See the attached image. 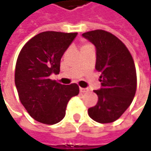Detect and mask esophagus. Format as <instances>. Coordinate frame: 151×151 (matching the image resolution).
Segmentation results:
<instances>
[{
	"label": "esophagus",
	"mask_w": 151,
	"mask_h": 151,
	"mask_svg": "<svg viewBox=\"0 0 151 151\" xmlns=\"http://www.w3.org/2000/svg\"><path fill=\"white\" fill-rule=\"evenodd\" d=\"M80 91L82 92V93H85V92H88L89 90L87 88H82V87H80Z\"/></svg>",
	"instance_id": "34e87169"
}]
</instances>
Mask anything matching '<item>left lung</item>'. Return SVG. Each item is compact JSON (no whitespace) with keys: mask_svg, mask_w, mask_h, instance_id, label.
Wrapping results in <instances>:
<instances>
[{"mask_svg":"<svg viewBox=\"0 0 151 151\" xmlns=\"http://www.w3.org/2000/svg\"><path fill=\"white\" fill-rule=\"evenodd\" d=\"M82 36L95 45L96 70L101 72V87L94 91L98 101L88 109V114L97 123H113L130 106L135 95L134 62L124 44L111 32L98 29Z\"/></svg>","mask_w":151,"mask_h":151,"instance_id":"1","label":"left lung"}]
</instances>
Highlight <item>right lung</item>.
Segmentation results:
<instances>
[{
  "mask_svg": "<svg viewBox=\"0 0 151 151\" xmlns=\"http://www.w3.org/2000/svg\"><path fill=\"white\" fill-rule=\"evenodd\" d=\"M77 32L47 31L32 38L20 51L15 85L22 104L36 121L55 124L65 116L67 103L79 94L77 84L62 85L50 79L59 74L60 60Z\"/></svg>",
  "mask_w": 151,
  "mask_h": 151,
  "instance_id": "1",
  "label": "right lung"
}]
</instances>
